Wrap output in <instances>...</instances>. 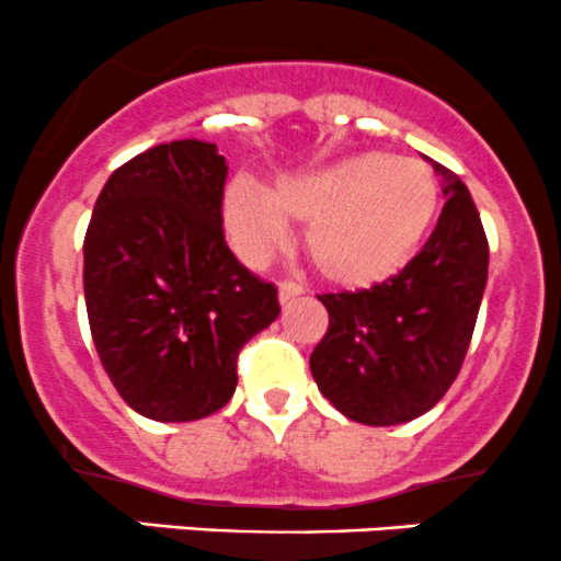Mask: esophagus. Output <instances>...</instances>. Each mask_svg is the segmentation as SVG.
<instances>
[{
    "mask_svg": "<svg viewBox=\"0 0 561 561\" xmlns=\"http://www.w3.org/2000/svg\"><path fill=\"white\" fill-rule=\"evenodd\" d=\"M304 293H306L304 285H298V282H290V279L279 282V304L282 306L293 304V300L298 298V295H304Z\"/></svg>",
    "mask_w": 561,
    "mask_h": 561,
    "instance_id": "obj_1",
    "label": "esophagus"
}]
</instances>
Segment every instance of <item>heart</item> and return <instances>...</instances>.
<instances>
[{
    "label": "heart",
    "instance_id": "obj_1",
    "mask_svg": "<svg viewBox=\"0 0 561 561\" xmlns=\"http://www.w3.org/2000/svg\"><path fill=\"white\" fill-rule=\"evenodd\" d=\"M439 183L421 159L365 151L274 191L233 181L224 196V224L233 250L263 263L290 242V220L306 226V252L324 279L343 287L386 282L410 263L434 226Z\"/></svg>",
    "mask_w": 561,
    "mask_h": 561
}]
</instances>
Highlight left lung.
Here are the masks:
<instances>
[{
	"instance_id": "1",
	"label": "left lung",
	"mask_w": 561,
	"mask_h": 561,
	"mask_svg": "<svg viewBox=\"0 0 561 561\" xmlns=\"http://www.w3.org/2000/svg\"><path fill=\"white\" fill-rule=\"evenodd\" d=\"M447 202L423 250L391 279L317 295L330 328L311 375L335 410L365 426H397L445 397L469 351L488 285L490 248L469 188L434 162Z\"/></svg>"
}]
</instances>
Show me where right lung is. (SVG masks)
<instances>
[{
	"mask_svg": "<svg viewBox=\"0 0 561 561\" xmlns=\"http://www.w3.org/2000/svg\"><path fill=\"white\" fill-rule=\"evenodd\" d=\"M226 175L215 144L172 140L111 172L92 210V343L119 397L151 421H199L224 408L239 351L279 317L276 287L226 244Z\"/></svg>",
	"mask_w": 561,
	"mask_h": 561,
	"instance_id": "obj_1",
	"label": "right lung"
}]
</instances>
